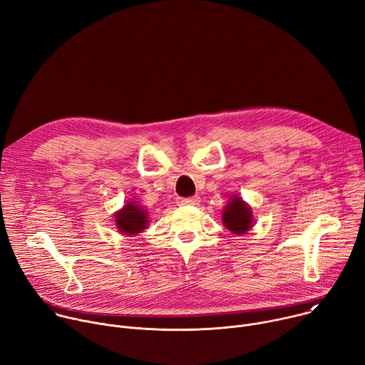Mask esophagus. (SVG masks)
I'll return each mask as SVG.
<instances>
[{
	"mask_svg": "<svg viewBox=\"0 0 365 365\" xmlns=\"http://www.w3.org/2000/svg\"><path fill=\"white\" fill-rule=\"evenodd\" d=\"M180 205H196L199 203V196H190V197H179Z\"/></svg>",
	"mask_w": 365,
	"mask_h": 365,
	"instance_id": "1",
	"label": "esophagus"
}]
</instances>
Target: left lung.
Segmentation results:
<instances>
[{
  "label": "left lung",
  "instance_id": "obj_1",
  "mask_svg": "<svg viewBox=\"0 0 365 365\" xmlns=\"http://www.w3.org/2000/svg\"><path fill=\"white\" fill-rule=\"evenodd\" d=\"M222 224L232 234H245L254 224L250 205L238 195H232L222 211Z\"/></svg>",
  "mask_w": 365,
  "mask_h": 365
}]
</instances>
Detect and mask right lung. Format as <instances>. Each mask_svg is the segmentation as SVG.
<instances>
[{
  "instance_id": "right-lung-1",
  "label": "right lung",
  "mask_w": 365,
  "mask_h": 365,
  "mask_svg": "<svg viewBox=\"0 0 365 365\" xmlns=\"http://www.w3.org/2000/svg\"><path fill=\"white\" fill-rule=\"evenodd\" d=\"M118 231L124 235L133 237L143 232L148 225V210L138 202H127L114 215Z\"/></svg>"
}]
</instances>
